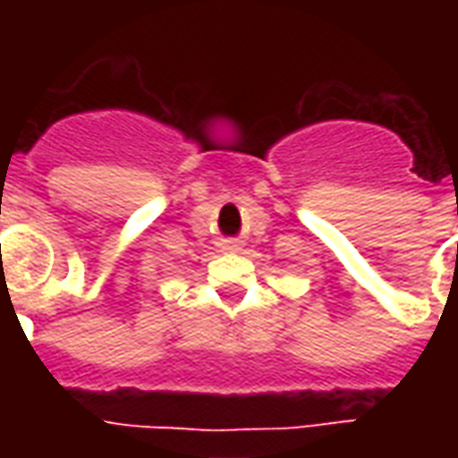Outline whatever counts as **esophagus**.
<instances>
[{"instance_id":"obj_1","label":"esophagus","mask_w":458,"mask_h":458,"mask_svg":"<svg viewBox=\"0 0 458 458\" xmlns=\"http://www.w3.org/2000/svg\"><path fill=\"white\" fill-rule=\"evenodd\" d=\"M220 250H223V252H235V250H240V242L235 238L220 240Z\"/></svg>"}]
</instances>
